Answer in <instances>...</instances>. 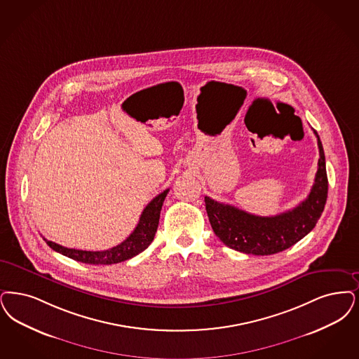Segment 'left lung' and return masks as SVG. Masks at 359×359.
<instances>
[{"mask_svg":"<svg viewBox=\"0 0 359 359\" xmlns=\"http://www.w3.org/2000/svg\"><path fill=\"white\" fill-rule=\"evenodd\" d=\"M314 133L319 148L316 182L309 196L295 208L279 215L257 216L204 198L211 227L227 247L244 254L273 255L299 242L316 227L326 204L329 182L323 147L316 130Z\"/></svg>","mask_w":359,"mask_h":359,"instance_id":"1","label":"left lung"}]
</instances>
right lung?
Wrapping results in <instances>:
<instances>
[{
  "label": "right lung",
  "mask_w": 359,
  "mask_h": 359,
  "mask_svg": "<svg viewBox=\"0 0 359 359\" xmlns=\"http://www.w3.org/2000/svg\"><path fill=\"white\" fill-rule=\"evenodd\" d=\"M170 189L163 191L158 194L156 198L147 204L144 208L140 220L136 226V229L129 235L128 238L105 251H83V250H74V248H67L60 244L50 242L43 238L46 244L68 258L86 263V264H115L124 260L133 258L143 252L144 250L152 243L155 233L158 230V219H160V211L163 207V201L165 199Z\"/></svg>",
  "instance_id": "add662e5"
}]
</instances>
